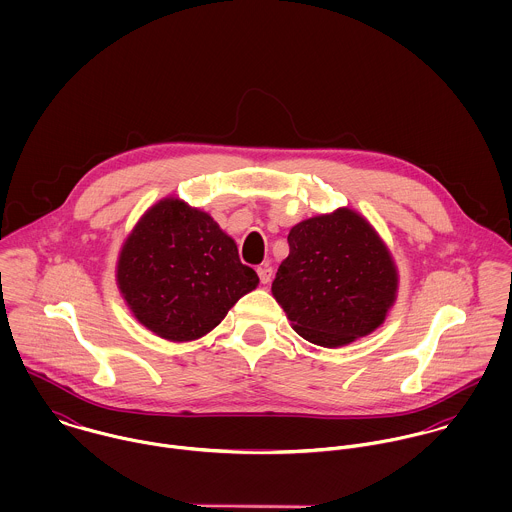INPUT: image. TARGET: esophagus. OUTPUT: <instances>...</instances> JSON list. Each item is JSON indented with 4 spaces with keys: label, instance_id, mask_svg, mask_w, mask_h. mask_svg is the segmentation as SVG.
Listing matches in <instances>:
<instances>
[{
    "label": "esophagus",
    "instance_id": "esophagus-1",
    "mask_svg": "<svg viewBox=\"0 0 512 512\" xmlns=\"http://www.w3.org/2000/svg\"><path fill=\"white\" fill-rule=\"evenodd\" d=\"M258 276H260V282L262 284H268L270 280H272V268L268 266V264H264V266H258Z\"/></svg>",
    "mask_w": 512,
    "mask_h": 512
}]
</instances>
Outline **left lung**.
Listing matches in <instances>:
<instances>
[{"label": "left lung", "instance_id": "1", "mask_svg": "<svg viewBox=\"0 0 512 512\" xmlns=\"http://www.w3.org/2000/svg\"><path fill=\"white\" fill-rule=\"evenodd\" d=\"M272 293L305 341L335 349L372 333L396 301V264L365 217L351 209L301 220Z\"/></svg>", "mask_w": 512, "mask_h": 512}]
</instances>
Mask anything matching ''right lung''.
<instances>
[{
  "label": "right lung",
  "instance_id": "obj_1",
  "mask_svg": "<svg viewBox=\"0 0 512 512\" xmlns=\"http://www.w3.org/2000/svg\"><path fill=\"white\" fill-rule=\"evenodd\" d=\"M116 282L144 327L185 343L213 331L260 280L209 213L167 197L147 209L126 238Z\"/></svg>",
  "mask_w": 512,
  "mask_h": 512
}]
</instances>
